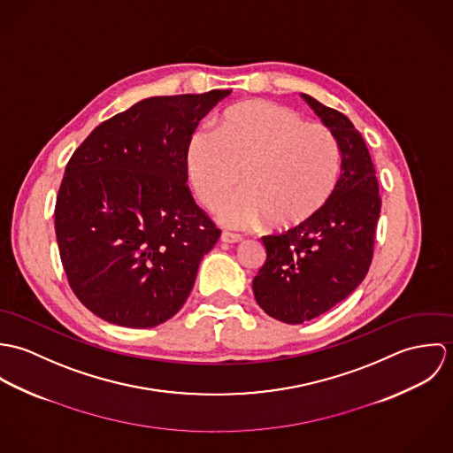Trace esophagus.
Masks as SVG:
<instances>
[{
  "label": "esophagus",
  "instance_id": "1",
  "mask_svg": "<svg viewBox=\"0 0 453 453\" xmlns=\"http://www.w3.org/2000/svg\"><path fill=\"white\" fill-rule=\"evenodd\" d=\"M221 241H223V242H228V244H234V242H241V241H242V235L234 234V232H223V234H221Z\"/></svg>",
  "mask_w": 453,
  "mask_h": 453
}]
</instances>
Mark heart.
<instances>
[{
	"instance_id": "1",
	"label": "heart",
	"mask_w": 453,
	"mask_h": 453,
	"mask_svg": "<svg viewBox=\"0 0 453 453\" xmlns=\"http://www.w3.org/2000/svg\"><path fill=\"white\" fill-rule=\"evenodd\" d=\"M187 164L195 192L214 207L241 181L244 188L216 209L232 228L263 218L277 228L314 216L333 194L340 174V148L321 124H305L291 108L257 101L228 110L218 130H195Z\"/></svg>"
}]
</instances>
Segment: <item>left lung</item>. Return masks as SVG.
<instances>
[{
    "label": "left lung",
    "mask_w": 453,
    "mask_h": 453,
    "mask_svg": "<svg viewBox=\"0 0 453 453\" xmlns=\"http://www.w3.org/2000/svg\"><path fill=\"white\" fill-rule=\"evenodd\" d=\"M342 151V173L323 207L280 234L263 235L265 265L253 280L259 307L282 323L311 321L366 277L380 216L377 171L361 132L340 111L302 94Z\"/></svg>",
    "instance_id": "obj_1"
}]
</instances>
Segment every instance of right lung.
I'll return each mask as SVG.
<instances>
[{
    "instance_id": "obj_1",
    "label": "right lung",
    "mask_w": 453,
    "mask_h": 453,
    "mask_svg": "<svg viewBox=\"0 0 453 453\" xmlns=\"http://www.w3.org/2000/svg\"><path fill=\"white\" fill-rule=\"evenodd\" d=\"M232 90L148 97L74 150L56 200L67 282L97 318L127 327L171 319L221 230L195 203L188 142Z\"/></svg>"
}]
</instances>
